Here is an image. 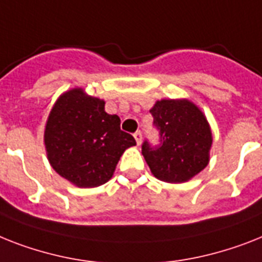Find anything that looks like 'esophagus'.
I'll return each instance as SVG.
<instances>
[{"instance_id":"obj_1","label":"esophagus","mask_w":262,"mask_h":262,"mask_svg":"<svg viewBox=\"0 0 262 262\" xmlns=\"http://www.w3.org/2000/svg\"><path fill=\"white\" fill-rule=\"evenodd\" d=\"M135 140H136V142H137V145H140V144H141V141H142V133L140 130L138 132H136L135 135Z\"/></svg>"}]
</instances>
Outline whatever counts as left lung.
I'll use <instances>...</instances> for the list:
<instances>
[{"instance_id": "8db88e82", "label": "left lung", "mask_w": 262, "mask_h": 262, "mask_svg": "<svg viewBox=\"0 0 262 262\" xmlns=\"http://www.w3.org/2000/svg\"><path fill=\"white\" fill-rule=\"evenodd\" d=\"M149 112L160 130V145L142 144L152 175L165 183L188 182L210 161L212 133L207 118L190 99H161Z\"/></svg>"}]
</instances>
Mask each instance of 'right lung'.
Segmentation results:
<instances>
[{"label": "right lung", "mask_w": 262, "mask_h": 262, "mask_svg": "<svg viewBox=\"0 0 262 262\" xmlns=\"http://www.w3.org/2000/svg\"><path fill=\"white\" fill-rule=\"evenodd\" d=\"M121 120L105 112V101L75 87L57 98L44 130L51 167L80 188H93L112 179L122 153L136 145L121 130Z\"/></svg>", "instance_id": "obj_1"}]
</instances>
